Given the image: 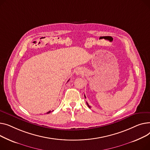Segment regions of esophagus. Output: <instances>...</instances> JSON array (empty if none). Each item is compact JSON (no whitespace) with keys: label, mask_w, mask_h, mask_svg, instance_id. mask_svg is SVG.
Instances as JSON below:
<instances>
[{"label":"esophagus","mask_w":150,"mask_h":150,"mask_svg":"<svg viewBox=\"0 0 150 150\" xmlns=\"http://www.w3.org/2000/svg\"><path fill=\"white\" fill-rule=\"evenodd\" d=\"M83 73V69H81V68H79V69H77V70L76 71V75H79V74H82Z\"/></svg>","instance_id":"esophagus-1"}]
</instances>
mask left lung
Instances as JSON below:
<instances>
[{
	"label": "left lung",
	"mask_w": 150,
	"mask_h": 150,
	"mask_svg": "<svg viewBox=\"0 0 150 150\" xmlns=\"http://www.w3.org/2000/svg\"><path fill=\"white\" fill-rule=\"evenodd\" d=\"M84 96H85V95H84ZM85 98H86V97H85ZM86 104H87V105H88V107H89V108H91V107H90V106H89V105H88V103H87V102H86Z\"/></svg>",
	"instance_id": "left-lung-1"
}]
</instances>
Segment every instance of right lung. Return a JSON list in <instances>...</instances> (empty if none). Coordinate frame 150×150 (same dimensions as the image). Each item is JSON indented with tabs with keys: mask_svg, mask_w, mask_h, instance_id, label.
Returning <instances> with one entry per match:
<instances>
[{
	"mask_svg": "<svg viewBox=\"0 0 150 150\" xmlns=\"http://www.w3.org/2000/svg\"><path fill=\"white\" fill-rule=\"evenodd\" d=\"M69 81V80H68V81ZM50 112H51V111H48V112H47V114H48V113H50Z\"/></svg>",
	"mask_w": 150,
	"mask_h": 150,
	"instance_id": "right-lung-1",
	"label": "right lung"
}]
</instances>
